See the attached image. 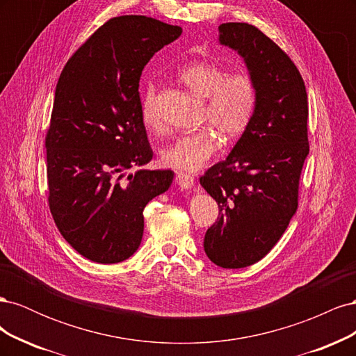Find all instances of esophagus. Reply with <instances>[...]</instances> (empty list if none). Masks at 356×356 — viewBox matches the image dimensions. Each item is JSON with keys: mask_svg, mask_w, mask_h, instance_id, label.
Segmentation results:
<instances>
[{"mask_svg": "<svg viewBox=\"0 0 356 356\" xmlns=\"http://www.w3.org/2000/svg\"><path fill=\"white\" fill-rule=\"evenodd\" d=\"M195 178H193L191 175H187V174H178L175 177V184L179 187V188H191L193 186H195Z\"/></svg>", "mask_w": 356, "mask_h": 356, "instance_id": "obj_1", "label": "esophagus"}]
</instances>
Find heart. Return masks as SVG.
<instances>
[{
	"instance_id": "obj_1",
	"label": "heart",
	"mask_w": 356,
	"mask_h": 356,
	"mask_svg": "<svg viewBox=\"0 0 356 356\" xmlns=\"http://www.w3.org/2000/svg\"><path fill=\"white\" fill-rule=\"evenodd\" d=\"M178 79L204 99L203 120L211 126L179 135L161 152V161L175 170L195 172L217 152L220 145L218 131L224 141L230 143L246 131L255 111L257 93L250 75L245 72L227 75L222 67L208 60L187 63L178 71ZM141 111L148 126H159L153 84H148L144 92Z\"/></svg>"
}]
</instances>
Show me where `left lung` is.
<instances>
[{
    "label": "left lung",
    "instance_id": "obj_1",
    "mask_svg": "<svg viewBox=\"0 0 356 356\" xmlns=\"http://www.w3.org/2000/svg\"><path fill=\"white\" fill-rule=\"evenodd\" d=\"M218 31L220 44L243 59L257 102L230 154L200 178L220 209L203 248L213 264L242 268L272 250L297 211L309 154L307 93L294 62L260 29L230 22Z\"/></svg>",
    "mask_w": 356,
    "mask_h": 356
}]
</instances>
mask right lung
<instances>
[{
    "mask_svg": "<svg viewBox=\"0 0 356 356\" xmlns=\"http://www.w3.org/2000/svg\"><path fill=\"white\" fill-rule=\"evenodd\" d=\"M181 32L153 17H114L74 53L56 84L46 136L50 212L63 239L95 263L134 255L144 208L174 179L170 169L127 170L153 159L138 92L143 70Z\"/></svg>",
    "mask_w": 356,
    "mask_h": 356,
    "instance_id": "right-lung-1",
    "label": "right lung"
}]
</instances>
